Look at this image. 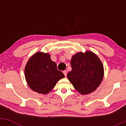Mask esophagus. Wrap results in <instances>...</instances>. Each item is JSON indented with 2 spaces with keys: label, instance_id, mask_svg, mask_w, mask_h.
I'll use <instances>...</instances> for the list:
<instances>
[{
  "label": "esophagus",
  "instance_id": "1",
  "mask_svg": "<svg viewBox=\"0 0 126 126\" xmlns=\"http://www.w3.org/2000/svg\"><path fill=\"white\" fill-rule=\"evenodd\" d=\"M63 73H64V76L66 77V76H67V70H64L63 71Z\"/></svg>",
  "mask_w": 126,
  "mask_h": 126
}]
</instances>
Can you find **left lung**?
Returning a JSON list of instances; mask_svg holds the SVG:
<instances>
[{
	"label": "left lung",
	"instance_id": "left-lung-1",
	"mask_svg": "<svg viewBox=\"0 0 126 126\" xmlns=\"http://www.w3.org/2000/svg\"><path fill=\"white\" fill-rule=\"evenodd\" d=\"M72 70L67 78L81 94L94 92L102 82L104 67L98 56L91 51L79 53L71 59Z\"/></svg>",
	"mask_w": 126,
	"mask_h": 126
}]
</instances>
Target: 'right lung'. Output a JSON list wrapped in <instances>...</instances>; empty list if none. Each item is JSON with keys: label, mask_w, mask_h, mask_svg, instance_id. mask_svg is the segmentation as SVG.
<instances>
[{"label": "right lung", "mask_w": 126, "mask_h": 126, "mask_svg": "<svg viewBox=\"0 0 126 126\" xmlns=\"http://www.w3.org/2000/svg\"><path fill=\"white\" fill-rule=\"evenodd\" d=\"M26 80L31 89L46 94L54 87L57 81L64 77L57 64L47 53L38 52L32 56L25 68Z\"/></svg>", "instance_id": "1"}]
</instances>
